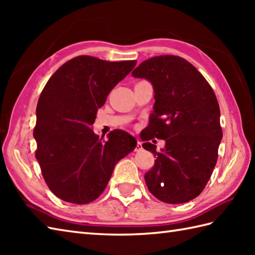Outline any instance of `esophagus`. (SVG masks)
<instances>
[{"label":"esophagus","mask_w":255,"mask_h":255,"mask_svg":"<svg viewBox=\"0 0 255 255\" xmlns=\"http://www.w3.org/2000/svg\"><path fill=\"white\" fill-rule=\"evenodd\" d=\"M142 149V143L140 141H137V148H136V151H140Z\"/></svg>","instance_id":"34e87169"}]
</instances>
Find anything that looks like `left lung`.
<instances>
[{
  "label": "left lung",
  "mask_w": 255,
  "mask_h": 255,
  "mask_svg": "<svg viewBox=\"0 0 255 255\" xmlns=\"http://www.w3.org/2000/svg\"><path fill=\"white\" fill-rule=\"evenodd\" d=\"M132 77L148 80L154 91L145 140H165L160 152L152 143L142 144L156 156L145 184L161 202H189L203 192L217 163L223 139L217 97L198 70L177 56L150 58Z\"/></svg>",
  "instance_id": "left-lung-1"
}]
</instances>
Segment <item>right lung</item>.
I'll return each instance as SVG.
<instances>
[{"instance_id":"1","label":"right lung","mask_w":255,"mask_h":255,"mask_svg":"<svg viewBox=\"0 0 255 255\" xmlns=\"http://www.w3.org/2000/svg\"><path fill=\"white\" fill-rule=\"evenodd\" d=\"M136 63L79 56L59 68L42 90L34 129L36 159L48 187L64 202H93L117 162L136 148V138L121 129L102 141L91 128L107 95Z\"/></svg>"}]
</instances>
